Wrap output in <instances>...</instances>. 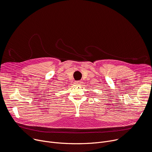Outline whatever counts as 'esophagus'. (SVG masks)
<instances>
[{
  "label": "esophagus",
  "instance_id": "esophagus-1",
  "mask_svg": "<svg viewBox=\"0 0 152 152\" xmlns=\"http://www.w3.org/2000/svg\"><path fill=\"white\" fill-rule=\"evenodd\" d=\"M75 84L76 85H82L83 84V82L80 81V80H78V81H75Z\"/></svg>",
  "mask_w": 152,
  "mask_h": 152
}]
</instances>
